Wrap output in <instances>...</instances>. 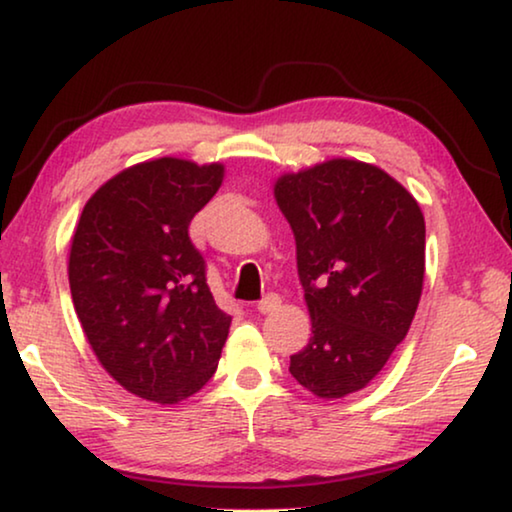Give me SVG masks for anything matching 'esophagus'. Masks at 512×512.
<instances>
[{
	"label": "esophagus",
	"instance_id": "34e87169",
	"mask_svg": "<svg viewBox=\"0 0 512 512\" xmlns=\"http://www.w3.org/2000/svg\"><path fill=\"white\" fill-rule=\"evenodd\" d=\"M281 306V297L279 295H267L265 300L258 302V311L263 313V316H267V313H274Z\"/></svg>",
	"mask_w": 512,
	"mask_h": 512
}]
</instances>
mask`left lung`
I'll return each mask as SVG.
<instances>
[{
	"instance_id": "1",
	"label": "left lung",
	"mask_w": 512,
	"mask_h": 512,
	"mask_svg": "<svg viewBox=\"0 0 512 512\" xmlns=\"http://www.w3.org/2000/svg\"><path fill=\"white\" fill-rule=\"evenodd\" d=\"M295 235L311 338L290 375L334 400L368 387L410 332L426 274L414 196L375 164L332 157L274 180Z\"/></svg>"
}]
</instances>
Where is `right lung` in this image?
Instances as JSON below:
<instances>
[{
	"mask_svg": "<svg viewBox=\"0 0 512 512\" xmlns=\"http://www.w3.org/2000/svg\"><path fill=\"white\" fill-rule=\"evenodd\" d=\"M224 164L155 157L102 183L70 238L75 313L100 366L137 398L178 405L217 371L231 316L187 226Z\"/></svg>",
	"mask_w": 512,
	"mask_h": 512,
	"instance_id": "obj_1",
	"label": "right lung"
}]
</instances>
